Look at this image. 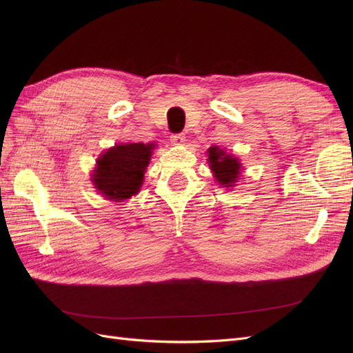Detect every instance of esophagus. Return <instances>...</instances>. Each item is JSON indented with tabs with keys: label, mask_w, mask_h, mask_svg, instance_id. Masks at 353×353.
<instances>
[{
	"label": "esophagus",
	"mask_w": 353,
	"mask_h": 353,
	"mask_svg": "<svg viewBox=\"0 0 353 353\" xmlns=\"http://www.w3.org/2000/svg\"><path fill=\"white\" fill-rule=\"evenodd\" d=\"M184 141H185L184 134H174L172 137H170V143H172L174 145H183Z\"/></svg>",
	"instance_id": "esophagus-1"
}]
</instances>
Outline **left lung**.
I'll return each mask as SVG.
<instances>
[{"label":"left lung","mask_w":353,"mask_h":353,"mask_svg":"<svg viewBox=\"0 0 353 353\" xmlns=\"http://www.w3.org/2000/svg\"><path fill=\"white\" fill-rule=\"evenodd\" d=\"M208 162L213 176L222 187H234L240 178L241 163L237 157L227 154L218 145L209 147Z\"/></svg>","instance_id":"left-lung-1"}]
</instances>
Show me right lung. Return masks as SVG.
Here are the masks:
<instances>
[{
    "mask_svg": "<svg viewBox=\"0 0 353 353\" xmlns=\"http://www.w3.org/2000/svg\"><path fill=\"white\" fill-rule=\"evenodd\" d=\"M154 144L128 143L109 148L97 159L92 183L105 199L123 201L135 196L144 183Z\"/></svg>",
    "mask_w": 353,
    "mask_h": 353,
    "instance_id": "add662e5",
    "label": "right lung"
}]
</instances>
